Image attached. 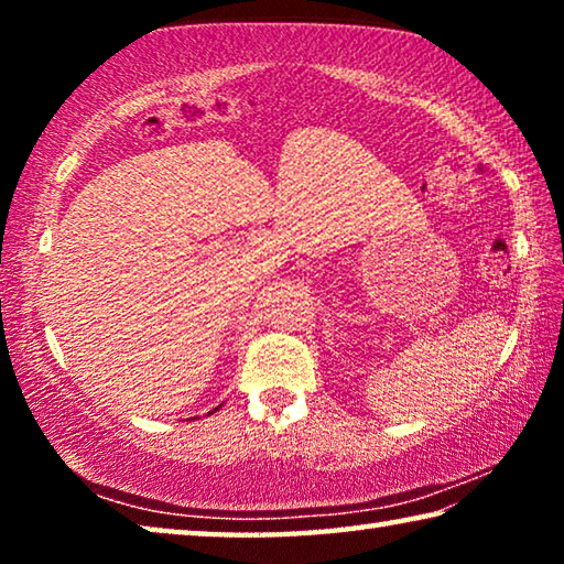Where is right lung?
Listing matches in <instances>:
<instances>
[{
    "instance_id": "obj_1",
    "label": "right lung",
    "mask_w": 564,
    "mask_h": 564,
    "mask_svg": "<svg viewBox=\"0 0 564 564\" xmlns=\"http://www.w3.org/2000/svg\"><path fill=\"white\" fill-rule=\"evenodd\" d=\"M216 410H218V408H216Z\"/></svg>"
}]
</instances>
